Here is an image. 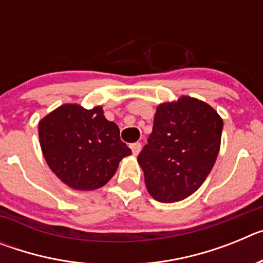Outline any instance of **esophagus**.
<instances>
[{
  "label": "esophagus",
  "instance_id": "1",
  "mask_svg": "<svg viewBox=\"0 0 263 263\" xmlns=\"http://www.w3.org/2000/svg\"><path fill=\"white\" fill-rule=\"evenodd\" d=\"M130 148H132V152H133L134 155H138L139 152H141V148H142V145H141V142L132 143V145H130Z\"/></svg>",
  "mask_w": 263,
  "mask_h": 263
}]
</instances>
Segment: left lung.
Here are the masks:
<instances>
[{
  "label": "left lung",
  "mask_w": 263,
  "mask_h": 263,
  "mask_svg": "<svg viewBox=\"0 0 263 263\" xmlns=\"http://www.w3.org/2000/svg\"><path fill=\"white\" fill-rule=\"evenodd\" d=\"M222 120L208 104L192 97L160 104L147 145L138 155L148 194L175 203L203 184L217 158Z\"/></svg>",
  "instance_id": "left-lung-1"
}]
</instances>
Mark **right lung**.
I'll list each match as a JSON object with an SVG mask.
<instances>
[{
  "label": "right lung",
  "instance_id": "right-lung-1",
  "mask_svg": "<svg viewBox=\"0 0 263 263\" xmlns=\"http://www.w3.org/2000/svg\"><path fill=\"white\" fill-rule=\"evenodd\" d=\"M39 141L55 175L80 191L106 184L120 160L132 154L101 106L89 110L72 104L59 106L39 122Z\"/></svg>",
  "mask_w": 263,
  "mask_h": 263
}]
</instances>
